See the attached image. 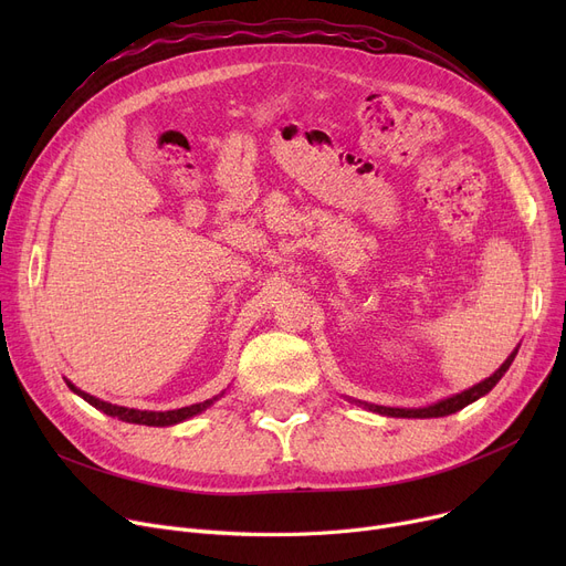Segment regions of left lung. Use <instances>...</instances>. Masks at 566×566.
Wrapping results in <instances>:
<instances>
[{
	"instance_id": "obj_1",
	"label": "left lung",
	"mask_w": 566,
	"mask_h": 566,
	"mask_svg": "<svg viewBox=\"0 0 566 566\" xmlns=\"http://www.w3.org/2000/svg\"><path fill=\"white\" fill-rule=\"evenodd\" d=\"M516 353H518V346L514 348V353L510 355V358L500 365V369L493 376L484 378L478 385H472V388L463 390L461 395L448 397V399H442V401H438L433 406H427V408H388V406H376V403H363V406L374 410V412H378V415H388V418H420V420H424V418H444V415H452V412L465 408L468 403L478 401L480 397L489 395L495 388V382L504 376V371L512 367Z\"/></svg>"
}]
</instances>
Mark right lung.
Listing matches in <instances>:
<instances>
[{
  "mask_svg": "<svg viewBox=\"0 0 566 566\" xmlns=\"http://www.w3.org/2000/svg\"><path fill=\"white\" fill-rule=\"evenodd\" d=\"M69 388L82 397L86 403H92L94 408L103 410L105 415H112V418H118L122 422H130V424H146V427H171V424H178L184 420H190L192 415H199L201 410H206L208 406H211L218 397L213 399H206L201 403H192V406H186V408H176V410H137V408H126V406H116V403H107V401H101L92 395L82 392L80 388H75V385L71 380H66Z\"/></svg>",
  "mask_w": 566,
  "mask_h": 566,
  "instance_id": "right-lung-1",
  "label": "right lung"
}]
</instances>
